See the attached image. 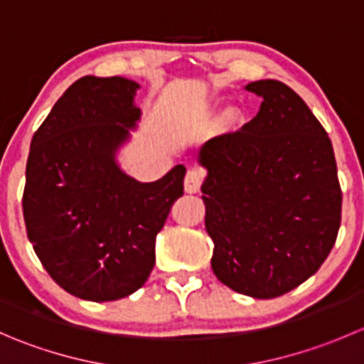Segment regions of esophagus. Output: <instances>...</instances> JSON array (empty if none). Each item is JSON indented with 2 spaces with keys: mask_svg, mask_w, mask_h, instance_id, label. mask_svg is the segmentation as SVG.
<instances>
[{
  "mask_svg": "<svg viewBox=\"0 0 364 364\" xmlns=\"http://www.w3.org/2000/svg\"><path fill=\"white\" fill-rule=\"evenodd\" d=\"M205 178V172L203 168H190L185 176V192L186 193H197L203 186Z\"/></svg>",
  "mask_w": 364,
  "mask_h": 364,
  "instance_id": "esophagus-1",
  "label": "esophagus"
}]
</instances>
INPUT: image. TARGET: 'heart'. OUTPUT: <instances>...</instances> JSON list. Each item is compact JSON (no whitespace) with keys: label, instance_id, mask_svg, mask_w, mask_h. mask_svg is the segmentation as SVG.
Here are the masks:
<instances>
[{"label":"heart","instance_id":"b5f03b06","mask_svg":"<svg viewBox=\"0 0 364 364\" xmlns=\"http://www.w3.org/2000/svg\"><path fill=\"white\" fill-rule=\"evenodd\" d=\"M225 117H227V121H229V123H234V121H236V117H237V114L234 111H229L225 114Z\"/></svg>","mask_w":364,"mask_h":364}]
</instances>
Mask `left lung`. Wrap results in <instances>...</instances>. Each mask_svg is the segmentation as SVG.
<instances>
[{
    "instance_id": "8db88e82",
    "label": "left lung",
    "mask_w": 364,
    "mask_h": 364,
    "mask_svg": "<svg viewBox=\"0 0 364 364\" xmlns=\"http://www.w3.org/2000/svg\"><path fill=\"white\" fill-rule=\"evenodd\" d=\"M259 112L200 148L205 230L216 278L271 299L318 271L335 247L341 188L333 144L303 98L280 80H255Z\"/></svg>"
}]
</instances>
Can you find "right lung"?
<instances>
[{
  "label": "right lung",
  "instance_id": "add662e5",
  "mask_svg": "<svg viewBox=\"0 0 364 364\" xmlns=\"http://www.w3.org/2000/svg\"><path fill=\"white\" fill-rule=\"evenodd\" d=\"M139 84L80 77L35 132L26 164V232L54 282L87 301L134 294L155 266L156 234L183 196L185 165L139 183L116 164L135 128Z\"/></svg>",
  "mask_w": 364,
  "mask_h": 364
}]
</instances>
